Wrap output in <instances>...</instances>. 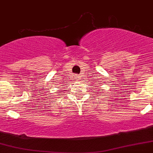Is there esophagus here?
<instances>
[{"instance_id": "1", "label": "esophagus", "mask_w": 153, "mask_h": 153, "mask_svg": "<svg viewBox=\"0 0 153 153\" xmlns=\"http://www.w3.org/2000/svg\"><path fill=\"white\" fill-rule=\"evenodd\" d=\"M74 77H75V79H76V80H79V76L78 75H75L74 76Z\"/></svg>"}]
</instances>
